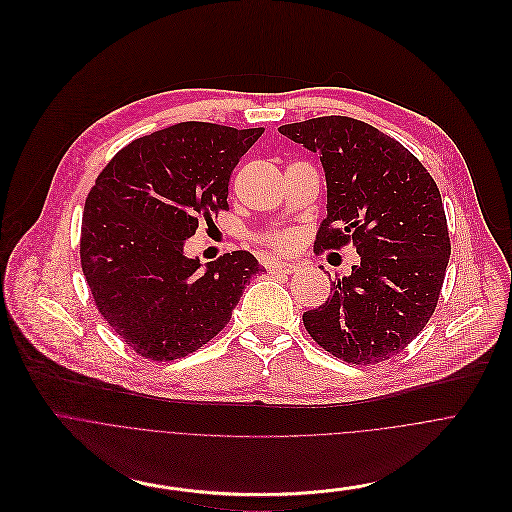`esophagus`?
Wrapping results in <instances>:
<instances>
[{"label": "esophagus", "instance_id": "34e87169", "mask_svg": "<svg viewBox=\"0 0 512 512\" xmlns=\"http://www.w3.org/2000/svg\"><path fill=\"white\" fill-rule=\"evenodd\" d=\"M294 264H290V262H274L272 266H270V272L272 274H282V276H288V274H292L294 272Z\"/></svg>", "mask_w": 512, "mask_h": 512}]
</instances>
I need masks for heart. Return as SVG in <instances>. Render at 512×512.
Returning a JSON list of instances; mask_svg holds the SVG:
<instances>
[{
    "label": "heart",
    "instance_id": "b5f03b06",
    "mask_svg": "<svg viewBox=\"0 0 512 512\" xmlns=\"http://www.w3.org/2000/svg\"><path fill=\"white\" fill-rule=\"evenodd\" d=\"M262 242H266L268 246H272L274 250H290L294 246V236L288 232L282 234H268L262 238Z\"/></svg>",
    "mask_w": 512,
    "mask_h": 512
}]
</instances>
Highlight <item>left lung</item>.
<instances>
[{
	"instance_id": "obj_1",
	"label": "left lung",
	"mask_w": 512,
	"mask_h": 512,
	"mask_svg": "<svg viewBox=\"0 0 512 512\" xmlns=\"http://www.w3.org/2000/svg\"><path fill=\"white\" fill-rule=\"evenodd\" d=\"M278 131L325 167L317 254L353 244L361 256L319 309L302 315L304 329L347 363L387 361L436 311L452 252L440 189L416 155L363 121L319 117Z\"/></svg>"
}]
</instances>
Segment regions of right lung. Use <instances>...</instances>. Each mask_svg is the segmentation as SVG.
Segmentation results:
<instances>
[{"label":"right lung","mask_w":512,"mask_h":512,"mask_svg":"<svg viewBox=\"0 0 512 512\" xmlns=\"http://www.w3.org/2000/svg\"><path fill=\"white\" fill-rule=\"evenodd\" d=\"M264 133L179 123L135 139L96 177L82 214L80 264L100 317L137 355L173 361L212 341L246 282L266 272L244 250L199 270L183 242L228 212V183Z\"/></svg>","instance_id":"obj_1"}]
</instances>
